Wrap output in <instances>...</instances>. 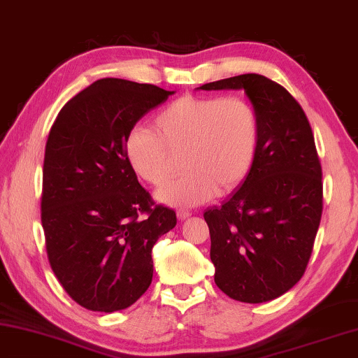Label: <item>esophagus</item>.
Segmentation results:
<instances>
[{
    "label": "esophagus",
    "mask_w": 358,
    "mask_h": 358,
    "mask_svg": "<svg viewBox=\"0 0 358 358\" xmlns=\"http://www.w3.org/2000/svg\"><path fill=\"white\" fill-rule=\"evenodd\" d=\"M176 215H178L179 220H187V218L192 215V212L190 210H178V214Z\"/></svg>",
    "instance_id": "34e87169"
}]
</instances>
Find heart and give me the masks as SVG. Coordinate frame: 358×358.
Listing matches in <instances>:
<instances>
[{
    "label": "heart",
    "mask_w": 358,
    "mask_h": 358,
    "mask_svg": "<svg viewBox=\"0 0 358 358\" xmlns=\"http://www.w3.org/2000/svg\"><path fill=\"white\" fill-rule=\"evenodd\" d=\"M155 131L134 127L124 141L131 171L160 185L171 169V155L182 152L184 174L157 192L160 203L193 208L236 190L252 171L261 125L253 105L241 97L187 94L154 117Z\"/></svg>",
    "instance_id": "heart-1"
}]
</instances>
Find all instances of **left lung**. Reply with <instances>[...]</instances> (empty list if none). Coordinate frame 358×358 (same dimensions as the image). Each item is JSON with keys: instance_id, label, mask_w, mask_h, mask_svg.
<instances>
[{"instance_id": "1", "label": "left lung", "mask_w": 358, "mask_h": 358, "mask_svg": "<svg viewBox=\"0 0 358 358\" xmlns=\"http://www.w3.org/2000/svg\"><path fill=\"white\" fill-rule=\"evenodd\" d=\"M203 91L243 90L258 113L259 149L247 179L204 212L215 285L231 299L262 303L302 278L322 215V169L302 106L258 73L212 81Z\"/></svg>"}]
</instances>
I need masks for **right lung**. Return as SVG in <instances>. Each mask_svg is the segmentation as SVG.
Listing matches in <instances>:
<instances>
[{
    "mask_svg": "<svg viewBox=\"0 0 358 358\" xmlns=\"http://www.w3.org/2000/svg\"><path fill=\"white\" fill-rule=\"evenodd\" d=\"M174 94L102 78L62 106L50 129L42 178V228L50 266L91 311L129 308L152 281V247L176 227L154 206L124 154L135 124Z\"/></svg>",
    "mask_w": 358,
    "mask_h": 358,
    "instance_id": "right-lung-1",
    "label": "right lung"
}]
</instances>
